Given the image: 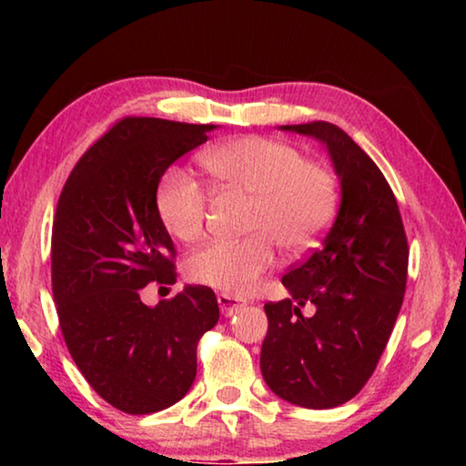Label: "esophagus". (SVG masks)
Wrapping results in <instances>:
<instances>
[{"label":"esophagus","instance_id":"esophagus-1","mask_svg":"<svg viewBox=\"0 0 466 466\" xmlns=\"http://www.w3.org/2000/svg\"><path fill=\"white\" fill-rule=\"evenodd\" d=\"M218 304H219V310H222L226 317H232V314H236L247 306V302H244L242 298L230 296V294H218Z\"/></svg>","mask_w":466,"mask_h":466}]
</instances>
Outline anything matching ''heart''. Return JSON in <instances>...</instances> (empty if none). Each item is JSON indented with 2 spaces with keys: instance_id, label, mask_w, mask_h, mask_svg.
<instances>
[{
  "instance_id": "1",
  "label": "heart",
  "mask_w": 466,
  "mask_h": 466,
  "mask_svg": "<svg viewBox=\"0 0 466 466\" xmlns=\"http://www.w3.org/2000/svg\"><path fill=\"white\" fill-rule=\"evenodd\" d=\"M219 185L250 197L242 240H214L187 258V278L226 294H248L278 263V247L304 255L317 247L337 211V183L327 168L306 162L294 146L247 136L201 156ZM209 197L172 168L156 191L157 218L172 238L193 242L205 230Z\"/></svg>"
}]
</instances>
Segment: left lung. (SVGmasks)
<instances>
[{
  "instance_id": "left-lung-1",
  "label": "left lung",
  "mask_w": 466,
  "mask_h": 466,
  "mask_svg": "<svg viewBox=\"0 0 466 466\" xmlns=\"http://www.w3.org/2000/svg\"><path fill=\"white\" fill-rule=\"evenodd\" d=\"M279 129L327 146L341 205L320 247L281 278L289 298L265 304L261 372L288 403L330 409L364 389L389 343L407 286V236L390 185L343 129L327 121ZM306 303L312 318L299 310Z\"/></svg>"
}]
</instances>
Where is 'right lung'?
<instances>
[{
	"instance_id": "add662e5",
	"label": "right lung",
	"mask_w": 466,
	"mask_h": 466,
	"mask_svg": "<svg viewBox=\"0 0 466 466\" xmlns=\"http://www.w3.org/2000/svg\"><path fill=\"white\" fill-rule=\"evenodd\" d=\"M214 129L125 116L80 157L59 195L51 281L61 333L88 384L123 413L178 403L195 380L197 343L219 319L205 286L156 306L139 298L147 283L177 281L175 244L156 211L160 178Z\"/></svg>"
}]
</instances>
